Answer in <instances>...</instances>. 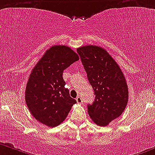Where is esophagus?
I'll return each mask as SVG.
<instances>
[{
    "instance_id": "1",
    "label": "esophagus",
    "mask_w": 155,
    "mask_h": 155,
    "mask_svg": "<svg viewBox=\"0 0 155 155\" xmlns=\"http://www.w3.org/2000/svg\"><path fill=\"white\" fill-rule=\"evenodd\" d=\"M76 100L78 104H82V103H83V99H82V97H77Z\"/></svg>"
}]
</instances>
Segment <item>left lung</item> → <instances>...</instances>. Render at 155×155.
Returning a JSON list of instances; mask_svg holds the SVG:
<instances>
[{
  "label": "left lung",
  "mask_w": 155,
  "mask_h": 155,
  "mask_svg": "<svg viewBox=\"0 0 155 155\" xmlns=\"http://www.w3.org/2000/svg\"><path fill=\"white\" fill-rule=\"evenodd\" d=\"M94 91L93 104H88L92 120L105 127L123 114L128 101L125 76L117 63L104 48L86 45L76 49Z\"/></svg>",
  "instance_id": "left-lung-1"
}]
</instances>
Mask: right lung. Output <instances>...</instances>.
Here are the masks:
<instances>
[{"label":"right lung","mask_w":155,"mask_h":155,"mask_svg":"<svg viewBox=\"0 0 155 155\" xmlns=\"http://www.w3.org/2000/svg\"><path fill=\"white\" fill-rule=\"evenodd\" d=\"M79 59L72 48L54 45L45 51L31 72L25 89V102L31 115L54 127L65 120L76 100L65 87L63 71Z\"/></svg>","instance_id":"obj_1"}]
</instances>
